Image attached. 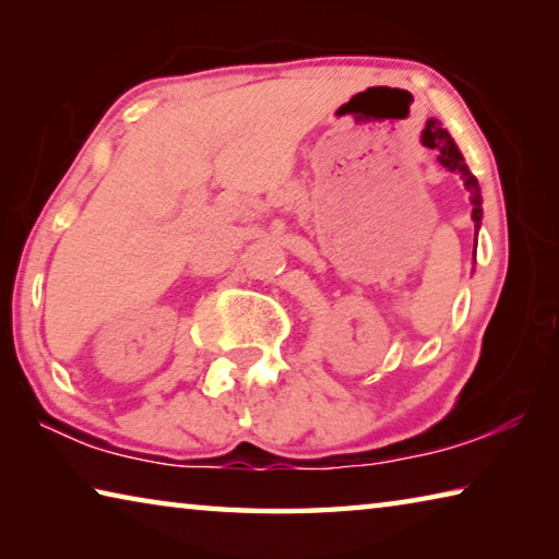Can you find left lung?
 Segmentation results:
<instances>
[{
  "mask_svg": "<svg viewBox=\"0 0 559 559\" xmlns=\"http://www.w3.org/2000/svg\"><path fill=\"white\" fill-rule=\"evenodd\" d=\"M421 145L424 147H431V150H439V163L449 169V173L459 175L463 187L468 189V200L473 206V224H476V234L480 229V219H484V197H480V187H478V179L473 177V173L466 165V159H463L461 150L453 143V138L449 135V130L441 128L439 120H427V128L421 132ZM473 257H476V251H473Z\"/></svg>",
  "mask_w": 559,
  "mask_h": 559,
  "instance_id": "1",
  "label": "left lung"
}]
</instances>
